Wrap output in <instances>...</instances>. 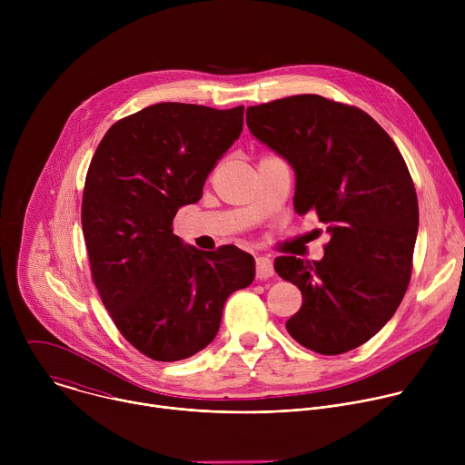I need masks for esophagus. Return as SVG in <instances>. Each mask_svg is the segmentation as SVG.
<instances>
[{
  "label": "esophagus",
  "instance_id": "esophagus-1",
  "mask_svg": "<svg viewBox=\"0 0 465 465\" xmlns=\"http://www.w3.org/2000/svg\"><path fill=\"white\" fill-rule=\"evenodd\" d=\"M255 276H257V280H269L274 276V264H272L271 257L259 255L255 259Z\"/></svg>",
  "mask_w": 465,
  "mask_h": 465
}]
</instances>
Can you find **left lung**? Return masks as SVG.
Wrapping results in <instances>:
<instances>
[{
  "mask_svg": "<svg viewBox=\"0 0 465 465\" xmlns=\"http://www.w3.org/2000/svg\"><path fill=\"white\" fill-rule=\"evenodd\" d=\"M246 124L294 169L296 213L316 212L331 235L320 261H274L303 296L289 335L322 355L355 350L393 316L411 282L420 212L407 163L366 112L322 95L250 106Z\"/></svg>",
  "mask_w": 465,
  "mask_h": 465,
  "instance_id": "8db88e82",
  "label": "left lung"
}]
</instances>
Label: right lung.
I'll use <instances>...</instances> for the list:
<instances>
[{
  "label": "right lung",
  "instance_id": "add662e5",
  "mask_svg": "<svg viewBox=\"0 0 465 465\" xmlns=\"http://www.w3.org/2000/svg\"><path fill=\"white\" fill-rule=\"evenodd\" d=\"M242 115L244 106L158 103L114 123L92 158L81 217L92 278L121 335L154 361L204 350L228 296L253 282L250 253L198 250L171 228L201 201Z\"/></svg>",
  "mask_w": 465,
  "mask_h": 465
}]
</instances>
